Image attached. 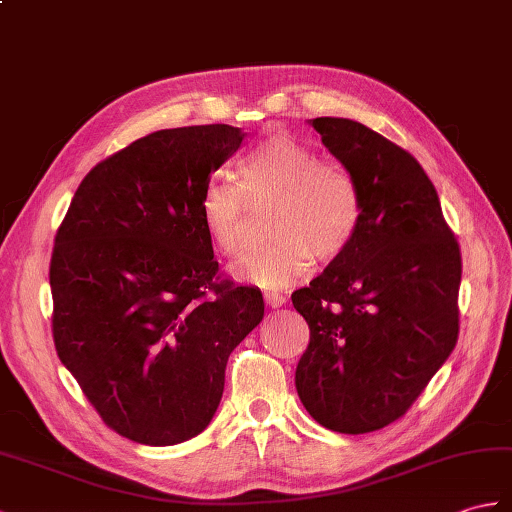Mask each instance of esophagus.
<instances>
[{"mask_svg":"<svg viewBox=\"0 0 512 512\" xmlns=\"http://www.w3.org/2000/svg\"><path fill=\"white\" fill-rule=\"evenodd\" d=\"M264 301L268 307H283L285 305V296L279 292H264Z\"/></svg>","mask_w":512,"mask_h":512,"instance_id":"obj_1","label":"esophagus"}]
</instances>
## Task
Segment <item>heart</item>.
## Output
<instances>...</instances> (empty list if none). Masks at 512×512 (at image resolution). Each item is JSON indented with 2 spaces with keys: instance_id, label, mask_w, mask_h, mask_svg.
Segmentation results:
<instances>
[{
  "instance_id": "1",
  "label": "heart",
  "mask_w": 512,
  "mask_h": 512,
  "mask_svg": "<svg viewBox=\"0 0 512 512\" xmlns=\"http://www.w3.org/2000/svg\"><path fill=\"white\" fill-rule=\"evenodd\" d=\"M237 183L216 174L202 187L200 218L222 255L246 248L248 202L272 200L266 229L275 237L248 255L237 275L259 288H288L312 270L314 257L329 264L349 251L362 224V194L338 163L320 159L307 141L277 133L237 163Z\"/></svg>"
}]
</instances>
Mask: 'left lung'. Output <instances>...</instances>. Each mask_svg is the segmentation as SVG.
Returning <instances> with one entry per match:
<instances>
[{
	"label": "left lung",
	"mask_w": 512,
	"mask_h": 512,
	"mask_svg": "<svg viewBox=\"0 0 512 512\" xmlns=\"http://www.w3.org/2000/svg\"><path fill=\"white\" fill-rule=\"evenodd\" d=\"M310 124L355 178V242L292 294L310 325L296 392L327 430L366 434L408 412L458 340L460 246L419 161L344 117Z\"/></svg>",
	"instance_id": "1"
}]
</instances>
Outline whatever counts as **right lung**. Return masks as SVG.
I'll return each mask as SVG.
<instances>
[{
    "mask_svg": "<svg viewBox=\"0 0 512 512\" xmlns=\"http://www.w3.org/2000/svg\"><path fill=\"white\" fill-rule=\"evenodd\" d=\"M229 124L141 137L82 178L50 261L56 353L102 421L152 447L189 441L218 410L231 351L264 296L220 279L202 187L240 148Z\"/></svg>",
    "mask_w": 512,
    "mask_h": 512,
    "instance_id": "1",
    "label": "right lung"
}]
</instances>
